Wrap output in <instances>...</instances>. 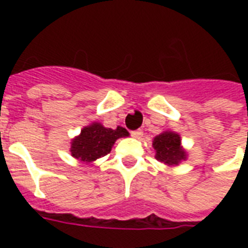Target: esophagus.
I'll list each match as a JSON object with an SVG mask.
<instances>
[{
    "mask_svg": "<svg viewBox=\"0 0 248 248\" xmlns=\"http://www.w3.org/2000/svg\"><path fill=\"white\" fill-rule=\"evenodd\" d=\"M131 136L132 138H135V139H141V138H143V131H141V130L131 131Z\"/></svg>",
    "mask_w": 248,
    "mask_h": 248,
    "instance_id": "obj_1",
    "label": "esophagus"
}]
</instances>
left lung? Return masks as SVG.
<instances>
[{"mask_svg":"<svg viewBox=\"0 0 248 248\" xmlns=\"http://www.w3.org/2000/svg\"><path fill=\"white\" fill-rule=\"evenodd\" d=\"M152 145L155 151V159L169 167L177 166L188 158V153L181 145L180 135L171 130H166L155 136Z\"/></svg>","mask_w":248,"mask_h":248,"instance_id":"left-lung-1","label":"left lung"}]
</instances>
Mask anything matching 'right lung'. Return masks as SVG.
Segmentation results:
<instances>
[{
    "label": "right lung",
    "mask_w": 248,
    "mask_h": 248,
    "mask_svg": "<svg viewBox=\"0 0 248 248\" xmlns=\"http://www.w3.org/2000/svg\"><path fill=\"white\" fill-rule=\"evenodd\" d=\"M128 136L126 128L118 126L117 128L104 127L100 122H93L81 130L78 136L71 141L72 157L86 165H91L93 161L110 153L116 140Z\"/></svg>",
    "instance_id": "right-lung-1"
}]
</instances>
